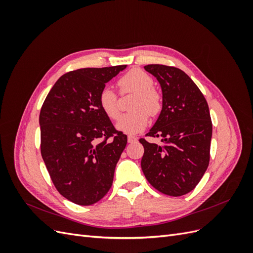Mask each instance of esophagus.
Masks as SVG:
<instances>
[{
  "mask_svg": "<svg viewBox=\"0 0 253 253\" xmlns=\"http://www.w3.org/2000/svg\"><path fill=\"white\" fill-rule=\"evenodd\" d=\"M137 140V138L135 136H133V135H128L127 136V142L128 143H132V142H134V141H136Z\"/></svg>",
  "mask_w": 253,
  "mask_h": 253,
  "instance_id": "obj_1",
  "label": "esophagus"
}]
</instances>
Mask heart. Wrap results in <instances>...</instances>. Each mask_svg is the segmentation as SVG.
<instances>
[{
    "label": "heart",
    "mask_w": 253,
    "mask_h": 253,
    "mask_svg": "<svg viewBox=\"0 0 253 253\" xmlns=\"http://www.w3.org/2000/svg\"><path fill=\"white\" fill-rule=\"evenodd\" d=\"M118 85L122 91L136 94L131 105L132 113L122 115L116 127L118 131L135 134L147 126L149 115L155 116L162 109V98L158 91L153 88L154 81L149 74L134 68L119 79ZM99 106L109 118L116 120L119 117L117 95L114 90L105 86L99 95Z\"/></svg>",
    "instance_id": "heart-1"
}]
</instances>
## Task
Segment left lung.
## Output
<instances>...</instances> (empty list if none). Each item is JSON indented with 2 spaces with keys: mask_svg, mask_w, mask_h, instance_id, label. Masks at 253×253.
<instances>
[{
  "mask_svg": "<svg viewBox=\"0 0 253 253\" xmlns=\"http://www.w3.org/2000/svg\"><path fill=\"white\" fill-rule=\"evenodd\" d=\"M163 93V108L147 136L163 137V143L141 138V169L159 192L181 196L192 191L204 176L210 159L212 122L204 95L179 68L150 64Z\"/></svg>",
  "mask_w": 253,
  "mask_h": 253,
  "instance_id": "obj_1",
  "label": "left lung"
}]
</instances>
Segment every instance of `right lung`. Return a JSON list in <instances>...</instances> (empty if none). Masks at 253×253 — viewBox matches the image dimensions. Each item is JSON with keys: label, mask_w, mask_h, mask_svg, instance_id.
I'll list each match as a JSON object with an SVG mask.
<instances>
[{"label": "right lung", "mask_w": 253, "mask_h": 253, "mask_svg": "<svg viewBox=\"0 0 253 253\" xmlns=\"http://www.w3.org/2000/svg\"><path fill=\"white\" fill-rule=\"evenodd\" d=\"M126 67L67 73L58 79L42 105V158L59 193L77 205H93L109 192L126 145V135L115 129L99 106L105 84Z\"/></svg>", "instance_id": "right-lung-1"}]
</instances>
